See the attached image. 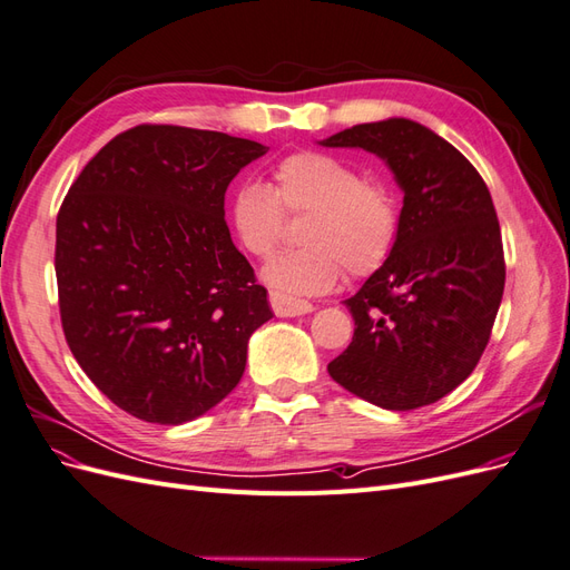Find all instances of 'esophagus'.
Returning <instances> with one entry per match:
<instances>
[{
  "label": "esophagus",
  "instance_id": "esophagus-1",
  "mask_svg": "<svg viewBox=\"0 0 570 570\" xmlns=\"http://www.w3.org/2000/svg\"><path fill=\"white\" fill-rule=\"evenodd\" d=\"M271 308L275 312V316H304L308 312H314V306L304 302V299H292L281 295V292H271Z\"/></svg>",
  "mask_w": 570,
  "mask_h": 570
}]
</instances>
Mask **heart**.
<instances>
[{
    "label": "heart",
    "mask_w": 570,
    "mask_h": 570,
    "mask_svg": "<svg viewBox=\"0 0 570 570\" xmlns=\"http://www.w3.org/2000/svg\"><path fill=\"white\" fill-rule=\"evenodd\" d=\"M287 216H306L304 247L275 256L264 268L281 295H321L350 278H368L394 252L402 206L394 187L335 154L302 149L273 168V187L245 180L228 202V226L239 249L268 258L285 235Z\"/></svg>",
    "instance_id": "b5f03b06"
}]
</instances>
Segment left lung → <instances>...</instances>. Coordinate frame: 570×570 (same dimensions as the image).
Wrapping results in <instances>:
<instances>
[{"label": "left lung", "instance_id": "1", "mask_svg": "<svg viewBox=\"0 0 570 570\" xmlns=\"http://www.w3.org/2000/svg\"><path fill=\"white\" fill-rule=\"evenodd\" d=\"M323 145L377 154L404 189L394 252L344 302L354 337L327 373L390 411L435 404L473 373L502 304L507 264L490 189L456 147L409 118L352 126Z\"/></svg>", "mask_w": 570, "mask_h": 570}]
</instances>
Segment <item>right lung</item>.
Listing matches in <instances>:
<instances>
[{
  "instance_id": "add662e5",
  "label": "right lung",
  "mask_w": 570,
  "mask_h": 570,
  "mask_svg": "<svg viewBox=\"0 0 570 570\" xmlns=\"http://www.w3.org/2000/svg\"><path fill=\"white\" fill-rule=\"evenodd\" d=\"M268 147L142 124L80 170L57 216L61 327L85 375L130 416L178 425L228 396L273 318L230 239L226 189Z\"/></svg>"
}]
</instances>
